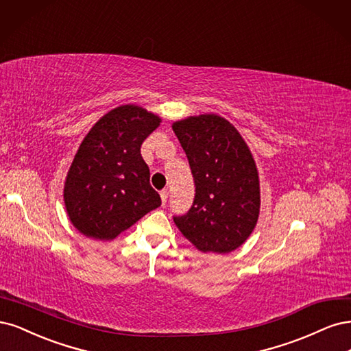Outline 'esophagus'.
<instances>
[{
	"mask_svg": "<svg viewBox=\"0 0 351 351\" xmlns=\"http://www.w3.org/2000/svg\"><path fill=\"white\" fill-rule=\"evenodd\" d=\"M167 197H169V191H167V189H162V191H160V198H162L163 204H166Z\"/></svg>",
	"mask_w": 351,
	"mask_h": 351,
	"instance_id": "obj_1",
	"label": "esophagus"
}]
</instances>
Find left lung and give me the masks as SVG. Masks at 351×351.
Returning a JSON list of instances; mask_svg holds the SVG:
<instances>
[{
    "label": "left lung",
    "mask_w": 351,
    "mask_h": 351,
    "mask_svg": "<svg viewBox=\"0 0 351 351\" xmlns=\"http://www.w3.org/2000/svg\"><path fill=\"white\" fill-rule=\"evenodd\" d=\"M172 128L195 184L191 208L173 221L201 252H232L250 237L259 216L254 157L237 130L219 115L189 117Z\"/></svg>",
    "instance_id": "obj_1"
}]
</instances>
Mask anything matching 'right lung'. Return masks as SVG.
Here are the masks:
<instances>
[{
    "label": "right lung",
    "mask_w": 351,
    "mask_h": 351,
    "mask_svg": "<svg viewBox=\"0 0 351 351\" xmlns=\"http://www.w3.org/2000/svg\"><path fill=\"white\" fill-rule=\"evenodd\" d=\"M160 118L135 105L101 117L77 150L65 179L64 202L74 228L87 237L110 241L160 207L150 185L141 144Z\"/></svg>",
    "instance_id": "add662e5"
}]
</instances>
